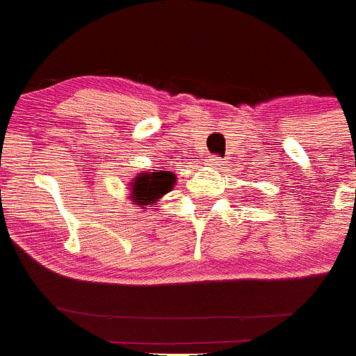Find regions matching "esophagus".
I'll use <instances>...</instances> for the list:
<instances>
[{
  "instance_id": "obj_1",
  "label": "esophagus",
  "mask_w": 356,
  "mask_h": 356,
  "mask_svg": "<svg viewBox=\"0 0 356 356\" xmlns=\"http://www.w3.org/2000/svg\"><path fill=\"white\" fill-rule=\"evenodd\" d=\"M207 165H209V168H217V165H221V159H219V156H210V159L207 160Z\"/></svg>"
}]
</instances>
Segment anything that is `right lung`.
I'll return each mask as SVG.
<instances>
[{"label": "right lung", "instance_id": "1", "mask_svg": "<svg viewBox=\"0 0 356 356\" xmlns=\"http://www.w3.org/2000/svg\"><path fill=\"white\" fill-rule=\"evenodd\" d=\"M176 185V175L162 169L140 171L134 180L128 184V200L135 207L147 210L149 205H155L168 193H171Z\"/></svg>", "mask_w": 356, "mask_h": 356}]
</instances>
